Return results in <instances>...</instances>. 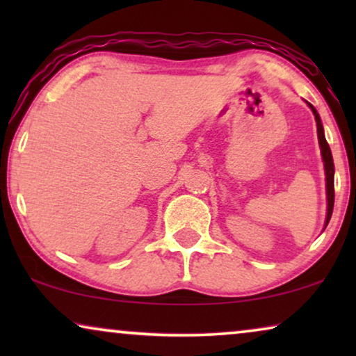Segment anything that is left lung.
Wrapping results in <instances>:
<instances>
[{
  "label": "left lung",
  "mask_w": 356,
  "mask_h": 356,
  "mask_svg": "<svg viewBox=\"0 0 356 356\" xmlns=\"http://www.w3.org/2000/svg\"><path fill=\"white\" fill-rule=\"evenodd\" d=\"M309 108L313 110L314 113V118H316V124H318V139H319V147H321V155H323V160H324V170H325V193H327V217H325V227H327V223L330 220V217H332V211H334V160H332V154H330V147L327 144V140H325V136H324V128H323V123H321V118H319V113L316 111V108L311 104Z\"/></svg>",
  "instance_id": "left-lung-1"
}]
</instances>
